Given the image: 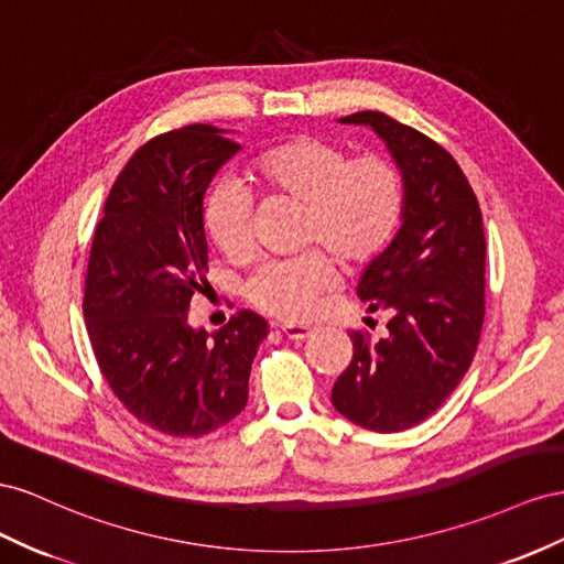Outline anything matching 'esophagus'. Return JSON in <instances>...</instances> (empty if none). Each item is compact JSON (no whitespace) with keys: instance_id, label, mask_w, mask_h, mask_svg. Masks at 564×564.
<instances>
[{"instance_id":"34e87169","label":"esophagus","mask_w":564,"mask_h":564,"mask_svg":"<svg viewBox=\"0 0 564 564\" xmlns=\"http://www.w3.org/2000/svg\"><path fill=\"white\" fill-rule=\"evenodd\" d=\"M283 335L291 337V340H307V337L314 333L312 326H304V324H281Z\"/></svg>"}]
</instances>
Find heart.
I'll use <instances>...</instances> for the list:
<instances>
[{
    "instance_id": "obj_1",
    "label": "heart",
    "mask_w": 564,
    "mask_h": 564,
    "mask_svg": "<svg viewBox=\"0 0 564 564\" xmlns=\"http://www.w3.org/2000/svg\"><path fill=\"white\" fill-rule=\"evenodd\" d=\"M248 180L267 198L297 205L300 243L324 248L337 264L359 269L392 243L404 215V180L388 158L349 153L318 137L273 143L248 167ZM203 231L231 262L250 252V205L231 184L203 198ZM333 283V264L316 252L293 262L264 264L248 285L257 307L283 318L307 316Z\"/></svg>"
}]
</instances>
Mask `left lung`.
I'll return each mask as SVG.
<instances>
[{"label":"left lung","instance_id":"8db88e82","mask_svg":"<svg viewBox=\"0 0 564 564\" xmlns=\"http://www.w3.org/2000/svg\"><path fill=\"white\" fill-rule=\"evenodd\" d=\"M340 122L384 141L404 180V215L357 288L368 314H390L388 333L378 343L349 333L354 354L330 399L351 423L401 432L437 411L473 364L485 321L481 210L440 143L378 110Z\"/></svg>","mask_w":564,"mask_h":564}]
</instances>
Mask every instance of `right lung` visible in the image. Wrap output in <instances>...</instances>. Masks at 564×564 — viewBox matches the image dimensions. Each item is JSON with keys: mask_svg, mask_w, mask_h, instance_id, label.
Returning <instances> with one entry per match:
<instances>
[{"mask_svg": "<svg viewBox=\"0 0 564 564\" xmlns=\"http://www.w3.org/2000/svg\"><path fill=\"white\" fill-rule=\"evenodd\" d=\"M227 134L191 124L141 147L91 240L83 310L94 357L124 409L170 437H203L246 409L269 333L246 310L213 335L188 324L207 271L205 191L240 151Z\"/></svg>", "mask_w": 564, "mask_h": 564, "instance_id": "right-lung-1", "label": "right lung"}]
</instances>
